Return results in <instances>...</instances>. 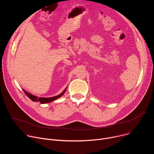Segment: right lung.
Listing matches in <instances>:
<instances>
[{"mask_svg":"<svg viewBox=\"0 0 154 154\" xmlns=\"http://www.w3.org/2000/svg\"><path fill=\"white\" fill-rule=\"evenodd\" d=\"M24 91V93H26V94L27 96V97L31 99L33 102H39L41 104H45V103H50V102H53L54 100L58 99L59 97H61L63 94L65 93V91H66V88L63 92L62 93H61L60 94L57 96H55V97H49V98H46V97H38L37 96H33V95H32L31 94L27 93V91L23 90Z\"/></svg>","mask_w":154,"mask_h":154,"instance_id":"right-lung-1","label":"right lung"}]
</instances>
